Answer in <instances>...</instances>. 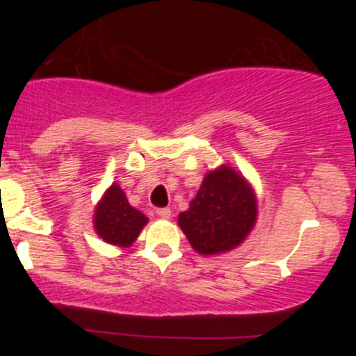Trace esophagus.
Here are the masks:
<instances>
[{
    "mask_svg": "<svg viewBox=\"0 0 356 356\" xmlns=\"http://www.w3.org/2000/svg\"><path fill=\"white\" fill-rule=\"evenodd\" d=\"M156 216L162 217V219H169L171 217V209H159L156 210Z\"/></svg>",
    "mask_w": 356,
    "mask_h": 356,
    "instance_id": "esophagus-1",
    "label": "esophagus"
}]
</instances>
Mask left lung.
<instances>
[{
  "mask_svg": "<svg viewBox=\"0 0 356 356\" xmlns=\"http://www.w3.org/2000/svg\"><path fill=\"white\" fill-rule=\"evenodd\" d=\"M259 217L250 181L228 163L205 175L196 197L178 216V226L196 253H228L246 241Z\"/></svg>",
  "mask_w": 356,
  "mask_h": 356,
  "instance_id": "8db88e82",
  "label": "left lung"
}]
</instances>
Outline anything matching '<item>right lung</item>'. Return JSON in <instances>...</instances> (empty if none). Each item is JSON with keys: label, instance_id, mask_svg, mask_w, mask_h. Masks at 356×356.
Wrapping results in <instances>:
<instances>
[{"label": "right lung", "instance_id": "add662e5", "mask_svg": "<svg viewBox=\"0 0 356 356\" xmlns=\"http://www.w3.org/2000/svg\"><path fill=\"white\" fill-rule=\"evenodd\" d=\"M92 225L106 244L130 248L147 225V217L128 203L127 194L118 184H112L97 201Z\"/></svg>", "mask_w": 356, "mask_h": 356}]
</instances>
